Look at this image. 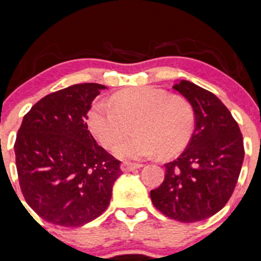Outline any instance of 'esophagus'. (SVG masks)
<instances>
[{
    "label": "esophagus",
    "mask_w": 261,
    "mask_h": 261,
    "mask_svg": "<svg viewBox=\"0 0 261 261\" xmlns=\"http://www.w3.org/2000/svg\"><path fill=\"white\" fill-rule=\"evenodd\" d=\"M142 165L141 164H133V163H122L121 164V170L123 172H128V171H134V170L140 169Z\"/></svg>",
    "instance_id": "obj_1"
}]
</instances>
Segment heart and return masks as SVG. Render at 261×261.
<instances>
[{"mask_svg":"<svg viewBox=\"0 0 261 261\" xmlns=\"http://www.w3.org/2000/svg\"><path fill=\"white\" fill-rule=\"evenodd\" d=\"M133 124L137 135L120 142ZM89 125L103 146L120 142L112 149L117 158L138 160L158 151L169 158L190 141L195 111L182 96L156 87H135L115 94L111 105L96 102L90 110Z\"/></svg>","mask_w":261,"mask_h":261,"instance_id":"heart-1","label":"heart"}]
</instances>
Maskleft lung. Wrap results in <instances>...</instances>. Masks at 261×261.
Instances as JSON below:
<instances>
[{
  "instance_id": "obj_1",
  "label": "left lung",
  "mask_w": 261,
  "mask_h": 261,
  "mask_svg": "<svg viewBox=\"0 0 261 261\" xmlns=\"http://www.w3.org/2000/svg\"><path fill=\"white\" fill-rule=\"evenodd\" d=\"M195 111V130L176 160L165 164V179L150 196L167 218L195 223L215 215L229 201L244 161L243 135L226 106L190 81L174 85Z\"/></svg>"
}]
</instances>
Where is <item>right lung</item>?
Segmentation results:
<instances>
[{
  "instance_id": "right-lung-1",
  "label": "right lung",
  "mask_w": 261,
  "mask_h": 261,
  "mask_svg": "<svg viewBox=\"0 0 261 261\" xmlns=\"http://www.w3.org/2000/svg\"><path fill=\"white\" fill-rule=\"evenodd\" d=\"M106 86L79 84L45 96L22 120L15 142L24 200L38 216L77 227L108 209L120 161L87 128L91 102Z\"/></svg>"
}]
</instances>
